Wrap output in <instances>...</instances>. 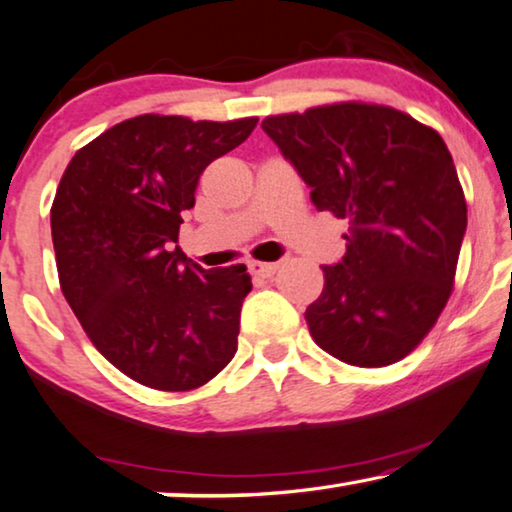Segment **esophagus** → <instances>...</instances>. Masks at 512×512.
Here are the masks:
<instances>
[{
  "mask_svg": "<svg viewBox=\"0 0 512 512\" xmlns=\"http://www.w3.org/2000/svg\"><path fill=\"white\" fill-rule=\"evenodd\" d=\"M279 265L277 263H263V261H251L249 263V270L258 274V277H272L274 272H277Z\"/></svg>",
  "mask_w": 512,
  "mask_h": 512,
  "instance_id": "1",
  "label": "esophagus"
}]
</instances>
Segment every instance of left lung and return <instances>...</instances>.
I'll return each instance as SVG.
<instances>
[{"label":"left lung","mask_w":512,"mask_h":512,"mask_svg":"<svg viewBox=\"0 0 512 512\" xmlns=\"http://www.w3.org/2000/svg\"><path fill=\"white\" fill-rule=\"evenodd\" d=\"M261 127L316 210L348 221L346 254L323 265V293L305 311L314 342L355 367L402 360L446 307L466 233L443 138L402 110L360 101L272 115Z\"/></svg>","instance_id":"left-lung-1"}]
</instances>
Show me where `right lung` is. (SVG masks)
<instances>
[{
    "label": "right lung",
    "mask_w": 512,
    "mask_h": 512,
    "mask_svg": "<svg viewBox=\"0 0 512 512\" xmlns=\"http://www.w3.org/2000/svg\"><path fill=\"white\" fill-rule=\"evenodd\" d=\"M256 122L131 117L59 180L50 228L64 298L103 358L147 388H201L238 351L247 268L203 270L172 244L203 170Z\"/></svg>",
    "instance_id": "obj_1"
}]
</instances>
